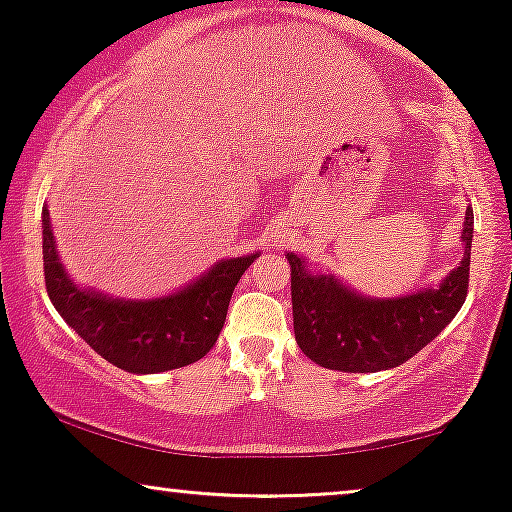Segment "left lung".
<instances>
[{
  "label": "left lung",
  "mask_w": 512,
  "mask_h": 512,
  "mask_svg": "<svg viewBox=\"0 0 512 512\" xmlns=\"http://www.w3.org/2000/svg\"><path fill=\"white\" fill-rule=\"evenodd\" d=\"M461 242L464 258L443 282L394 298L363 296L333 272H312L307 258L286 251L298 347L307 359L342 373H377L412 359L457 317L466 300L471 207H466Z\"/></svg>",
  "instance_id": "1"
}]
</instances>
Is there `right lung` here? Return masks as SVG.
<instances>
[{"mask_svg":"<svg viewBox=\"0 0 512 512\" xmlns=\"http://www.w3.org/2000/svg\"><path fill=\"white\" fill-rule=\"evenodd\" d=\"M48 298L62 319L116 368L137 375L188 366L214 347L244 270L261 251L221 258L191 284L160 298L132 300L79 286L60 261L51 214L41 209Z\"/></svg>","mask_w":512,"mask_h":512,"instance_id":"1","label":"right lung"}]
</instances>
